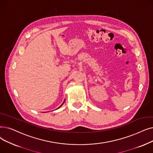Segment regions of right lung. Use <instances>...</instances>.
<instances>
[{"instance_id":"add662e5","label":"right lung","mask_w":153,"mask_h":153,"mask_svg":"<svg viewBox=\"0 0 153 153\" xmlns=\"http://www.w3.org/2000/svg\"><path fill=\"white\" fill-rule=\"evenodd\" d=\"M64 102H63V103H62V104H61V105H60V106H59V108H57V109H59V108H61V106H62V104H64Z\"/></svg>"}]
</instances>
